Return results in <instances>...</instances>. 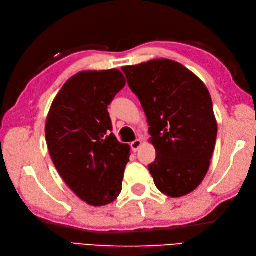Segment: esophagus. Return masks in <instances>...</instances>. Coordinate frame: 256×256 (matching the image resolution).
Wrapping results in <instances>:
<instances>
[{"mask_svg": "<svg viewBox=\"0 0 256 256\" xmlns=\"http://www.w3.org/2000/svg\"><path fill=\"white\" fill-rule=\"evenodd\" d=\"M141 145H142V141L141 140H136L134 142H131V144H130L131 148H132L134 152H136L138 148H140Z\"/></svg>", "mask_w": 256, "mask_h": 256, "instance_id": "esophagus-1", "label": "esophagus"}]
</instances>
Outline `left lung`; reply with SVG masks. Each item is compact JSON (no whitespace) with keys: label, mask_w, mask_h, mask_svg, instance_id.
I'll list each match as a JSON object with an SVG mask.
<instances>
[{"label":"left lung","mask_w":256,"mask_h":256,"mask_svg":"<svg viewBox=\"0 0 256 256\" xmlns=\"http://www.w3.org/2000/svg\"><path fill=\"white\" fill-rule=\"evenodd\" d=\"M148 120L156 159L148 166L156 187L180 198L207 174L216 140L212 97L189 69L171 60L122 68Z\"/></svg>","instance_id":"obj_1"}]
</instances>
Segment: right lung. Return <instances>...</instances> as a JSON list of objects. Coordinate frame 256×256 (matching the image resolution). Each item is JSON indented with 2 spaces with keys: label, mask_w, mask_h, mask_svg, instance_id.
Masks as SVG:
<instances>
[{
  "label": "right lung",
  "mask_w": 256,
  "mask_h": 256,
  "mask_svg": "<svg viewBox=\"0 0 256 256\" xmlns=\"http://www.w3.org/2000/svg\"><path fill=\"white\" fill-rule=\"evenodd\" d=\"M118 69L82 72L62 88L46 124L51 159L67 186L92 206L120 196L130 147L112 134L108 106L125 86Z\"/></svg>",
  "instance_id": "add662e5"
}]
</instances>
